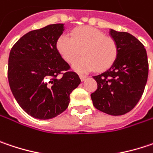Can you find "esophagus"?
Here are the masks:
<instances>
[{"instance_id": "1", "label": "esophagus", "mask_w": 153, "mask_h": 153, "mask_svg": "<svg viewBox=\"0 0 153 153\" xmlns=\"http://www.w3.org/2000/svg\"><path fill=\"white\" fill-rule=\"evenodd\" d=\"M79 77H80V79H81L82 81H84V80H85V78L87 77V76H85V75H82V74H80V75H79Z\"/></svg>"}]
</instances>
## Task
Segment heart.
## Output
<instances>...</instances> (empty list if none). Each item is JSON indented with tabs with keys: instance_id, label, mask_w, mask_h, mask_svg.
<instances>
[{
	"instance_id": "obj_1",
	"label": "heart",
	"mask_w": 153,
	"mask_h": 153,
	"mask_svg": "<svg viewBox=\"0 0 153 153\" xmlns=\"http://www.w3.org/2000/svg\"><path fill=\"white\" fill-rule=\"evenodd\" d=\"M56 49L62 59L72 63L82 53L83 56L77 60L73 68L85 72L92 70L103 71L109 69L117 56V47L110 36L92 27H76L71 33V38L65 35L56 41Z\"/></svg>"
}]
</instances>
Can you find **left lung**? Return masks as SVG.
Instances as JSON below:
<instances>
[{"label": "left lung", "instance_id": "left-lung-1", "mask_svg": "<svg viewBox=\"0 0 153 153\" xmlns=\"http://www.w3.org/2000/svg\"><path fill=\"white\" fill-rule=\"evenodd\" d=\"M110 35L117 44V56L108 71L93 76L97 89L91 97L95 108L119 116L131 111L141 98L149 66L146 50L135 36L113 29Z\"/></svg>", "mask_w": 153, "mask_h": 153}]
</instances>
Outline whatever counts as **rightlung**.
<instances>
[{"label": "right lung", "mask_w": 153, "mask_h": 153, "mask_svg": "<svg viewBox=\"0 0 153 153\" xmlns=\"http://www.w3.org/2000/svg\"><path fill=\"white\" fill-rule=\"evenodd\" d=\"M63 30L62 23L32 30L19 39L9 53L11 91L22 109L37 119H50L63 112L71 93L81 82L56 49Z\"/></svg>", "instance_id": "add662e5"}]
</instances>
